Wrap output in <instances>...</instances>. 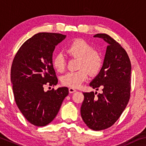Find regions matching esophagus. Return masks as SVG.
I'll use <instances>...</instances> for the list:
<instances>
[{
    "label": "esophagus",
    "mask_w": 146,
    "mask_h": 146,
    "mask_svg": "<svg viewBox=\"0 0 146 146\" xmlns=\"http://www.w3.org/2000/svg\"><path fill=\"white\" fill-rule=\"evenodd\" d=\"M76 91V90L74 89L73 88H69V92H70V93H74V92H75Z\"/></svg>",
    "instance_id": "esophagus-1"
}]
</instances>
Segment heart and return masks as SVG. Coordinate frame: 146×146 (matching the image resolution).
Listing matches in <instances>:
<instances>
[{
    "mask_svg": "<svg viewBox=\"0 0 146 146\" xmlns=\"http://www.w3.org/2000/svg\"><path fill=\"white\" fill-rule=\"evenodd\" d=\"M66 52L71 56L78 58V69L76 72H69L61 77L63 86L71 88H79L88 78L89 71L91 75L99 72L102 66V57L100 52L82 39H75L66 47ZM53 66L58 72H62L65 68L63 55L57 54L53 59Z\"/></svg>",
    "mask_w": 146,
    "mask_h": 146,
    "instance_id": "heart-1",
    "label": "heart"
}]
</instances>
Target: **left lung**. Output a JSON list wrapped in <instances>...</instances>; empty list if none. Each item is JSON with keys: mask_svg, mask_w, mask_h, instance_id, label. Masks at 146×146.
<instances>
[{"mask_svg": "<svg viewBox=\"0 0 146 146\" xmlns=\"http://www.w3.org/2000/svg\"><path fill=\"white\" fill-rule=\"evenodd\" d=\"M108 44L102 69L89 86L102 89V94L84 92L80 113L90 129L100 131L112 126L125 109L130 96L131 66L130 60L123 47L110 36L97 34Z\"/></svg>", "mask_w": 146, "mask_h": 146, "instance_id": "1", "label": "left lung"}]
</instances>
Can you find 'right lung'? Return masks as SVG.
Masks as SVG:
<instances>
[{
  "mask_svg": "<svg viewBox=\"0 0 146 146\" xmlns=\"http://www.w3.org/2000/svg\"><path fill=\"white\" fill-rule=\"evenodd\" d=\"M61 34L39 33L23 43L13 59L11 81L20 112L33 125L44 126L54 120L68 96V87L44 91L45 85L56 86L53 52L66 38Z\"/></svg>",
  "mask_w": 146,
  "mask_h": 146,
  "instance_id": "obj_1",
  "label": "right lung"
}]
</instances>
